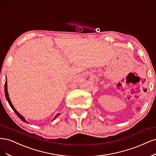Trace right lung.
Instances as JSON below:
<instances>
[{"instance_id":"1","label":"right lung","mask_w":156,"mask_h":156,"mask_svg":"<svg viewBox=\"0 0 156 156\" xmlns=\"http://www.w3.org/2000/svg\"><path fill=\"white\" fill-rule=\"evenodd\" d=\"M8 89H7V82H6V83H5V85H4V92H5V96H6V99H7V100H8V103H9V105H10L11 106V108H12V109L14 111V112L16 113V115H17V116L21 119L23 122H26V123H28L26 120H25V119L22 116V115H21V114H19V112L17 111V110L15 109V108L13 107V105H12V102H11V100H10V99H9V95H8ZM59 115V113H58V114H57L56 115V117H54V119H53V120H54L55 119H56L58 115Z\"/></svg>"}]
</instances>
